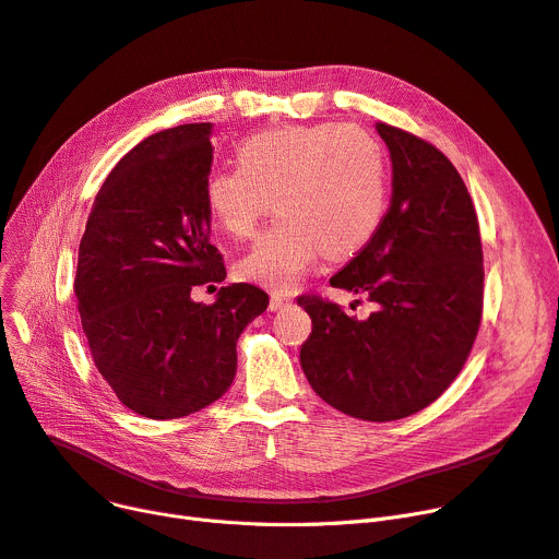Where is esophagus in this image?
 <instances>
[{
  "label": "esophagus",
  "instance_id": "obj_1",
  "mask_svg": "<svg viewBox=\"0 0 559 559\" xmlns=\"http://www.w3.org/2000/svg\"><path fill=\"white\" fill-rule=\"evenodd\" d=\"M289 304H292V299L285 295H278V292H274V295L270 297V310H274V312L285 310Z\"/></svg>",
  "mask_w": 559,
  "mask_h": 559
}]
</instances>
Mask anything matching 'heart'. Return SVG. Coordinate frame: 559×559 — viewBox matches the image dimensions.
<instances>
[{
  "instance_id": "1",
  "label": "heart",
  "mask_w": 559,
  "mask_h": 559,
  "mask_svg": "<svg viewBox=\"0 0 559 559\" xmlns=\"http://www.w3.org/2000/svg\"><path fill=\"white\" fill-rule=\"evenodd\" d=\"M238 167L213 169L203 203L230 238H249L267 213L281 215L235 264L247 283L289 289L319 253L346 258L378 233L388 211L390 169L380 142L335 122L260 131L235 150Z\"/></svg>"
}]
</instances>
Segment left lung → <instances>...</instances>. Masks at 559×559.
Returning <instances> with one entry per match:
<instances>
[{
  "instance_id": "8db88e82",
  "label": "left lung",
  "mask_w": 559,
  "mask_h": 559,
  "mask_svg": "<svg viewBox=\"0 0 559 559\" xmlns=\"http://www.w3.org/2000/svg\"><path fill=\"white\" fill-rule=\"evenodd\" d=\"M392 158V201L378 233L333 287L365 295L367 319L304 295L312 333L301 367L340 413L394 421L437 401L462 371L483 319V245L474 201L430 142L376 124Z\"/></svg>"
}]
</instances>
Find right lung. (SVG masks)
<instances>
[{
	"mask_svg": "<svg viewBox=\"0 0 559 559\" xmlns=\"http://www.w3.org/2000/svg\"><path fill=\"white\" fill-rule=\"evenodd\" d=\"M213 124L144 138L112 167L87 215L74 295L95 367L115 396L146 419H179L217 401L238 371L247 324L270 297L249 283L190 292L226 278L211 245L203 181Z\"/></svg>",
	"mask_w": 559,
	"mask_h": 559,
	"instance_id": "1",
	"label": "right lung"
}]
</instances>
